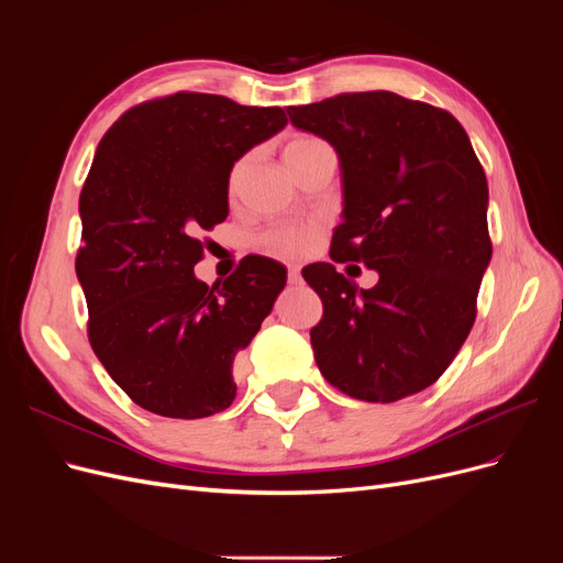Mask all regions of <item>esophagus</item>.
Instances as JSON below:
<instances>
[{
	"label": "esophagus",
	"instance_id": "1",
	"mask_svg": "<svg viewBox=\"0 0 563 563\" xmlns=\"http://www.w3.org/2000/svg\"><path fill=\"white\" fill-rule=\"evenodd\" d=\"M288 284H302V277H300V267L298 265H288Z\"/></svg>",
	"mask_w": 563,
	"mask_h": 563
}]
</instances>
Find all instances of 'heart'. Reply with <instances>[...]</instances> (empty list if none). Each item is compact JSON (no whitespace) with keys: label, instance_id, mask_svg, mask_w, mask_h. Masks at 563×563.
Here are the masks:
<instances>
[{"label":"heart","instance_id":"obj_1","mask_svg":"<svg viewBox=\"0 0 563 563\" xmlns=\"http://www.w3.org/2000/svg\"><path fill=\"white\" fill-rule=\"evenodd\" d=\"M323 145H327V143L319 141L317 135H294V139L284 145V162H286V166H294L296 162L310 157L312 152H317ZM246 164H249V159H240L232 166L230 183H228L232 195L240 190V183H242V176L246 172ZM314 230H317L314 225H294V223L291 225H275V228H269L261 234V244L272 253L298 255L310 246Z\"/></svg>","mask_w":563,"mask_h":563}]
</instances>
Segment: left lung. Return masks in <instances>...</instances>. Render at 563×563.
Wrapping results in <instances>:
<instances>
[{"label":"left lung","instance_id":"8db88e82","mask_svg":"<svg viewBox=\"0 0 563 563\" xmlns=\"http://www.w3.org/2000/svg\"><path fill=\"white\" fill-rule=\"evenodd\" d=\"M286 112L338 152L343 223L331 261L378 272L360 288L331 263L302 269L323 302L310 331L317 366L352 399L411 397L449 368L476 317L493 253L484 168L451 112L391 91Z\"/></svg>","mask_w":563,"mask_h":563}]
</instances>
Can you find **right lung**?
Segmentation results:
<instances>
[{
    "instance_id": "add662e5",
    "label": "right lung",
    "mask_w": 563,
    "mask_h": 563,
    "mask_svg": "<svg viewBox=\"0 0 563 563\" xmlns=\"http://www.w3.org/2000/svg\"><path fill=\"white\" fill-rule=\"evenodd\" d=\"M286 122L282 108L180 91L126 110L98 143L75 269L96 356L150 413L195 420L234 401V356L272 312L286 267L246 255L207 286L195 265L201 232L228 218L234 162Z\"/></svg>"
}]
</instances>
